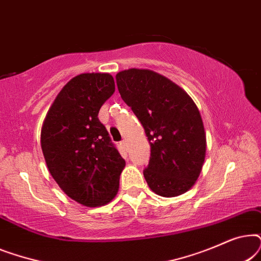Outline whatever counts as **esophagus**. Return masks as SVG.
Segmentation results:
<instances>
[{"instance_id": "esophagus-1", "label": "esophagus", "mask_w": 261, "mask_h": 261, "mask_svg": "<svg viewBox=\"0 0 261 261\" xmlns=\"http://www.w3.org/2000/svg\"><path fill=\"white\" fill-rule=\"evenodd\" d=\"M121 146H122V147H123L124 149H127V148H128V142H127L126 140L121 141Z\"/></svg>"}]
</instances>
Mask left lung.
<instances>
[{
    "label": "left lung",
    "mask_w": 261,
    "mask_h": 261,
    "mask_svg": "<svg viewBox=\"0 0 261 261\" xmlns=\"http://www.w3.org/2000/svg\"><path fill=\"white\" fill-rule=\"evenodd\" d=\"M121 97L145 128L151 158L144 177L163 197H176L194 187L205 159L206 137L201 113L179 85L147 69L116 74Z\"/></svg>",
    "instance_id": "obj_1"
}]
</instances>
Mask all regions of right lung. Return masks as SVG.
Here are the masks:
<instances>
[{"instance_id": "add662e5", "label": "right lung", "mask_w": 261, "mask_h": 261, "mask_svg": "<svg viewBox=\"0 0 261 261\" xmlns=\"http://www.w3.org/2000/svg\"><path fill=\"white\" fill-rule=\"evenodd\" d=\"M115 91L109 73H81L57 95L41 127V149L59 188L82 205H106L119 191L126 162L98 112Z\"/></svg>"}]
</instances>
